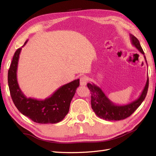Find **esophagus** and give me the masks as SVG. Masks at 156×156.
<instances>
[{
    "label": "esophagus",
    "instance_id": "obj_1",
    "mask_svg": "<svg viewBox=\"0 0 156 156\" xmlns=\"http://www.w3.org/2000/svg\"><path fill=\"white\" fill-rule=\"evenodd\" d=\"M88 81V78L87 76H82L80 79V84L81 86H86Z\"/></svg>",
    "mask_w": 156,
    "mask_h": 156
}]
</instances>
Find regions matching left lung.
I'll use <instances>...</instances> for the list:
<instances>
[{
	"instance_id": "8db88e82",
	"label": "left lung",
	"mask_w": 156,
	"mask_h": 156,
	"mask_svg": "<svg viewBox=\"0 0 156 156\" xmlns=\"http://www.w3.org/2000/svg\"><path fill=\"white\" fill-rule=\"evenodd\" d=\"M131 44L134 45L142 54L144 55L141 46L138 39L134 35L130 34ZM146 61V58L144 55ZM87 87L91 93V107L93 109L95 114L98 117L107 121H120L129 117L135 112V111L140 107L142 102L146 97L149 87V78L142 91L141 95L137 100L133 101L127 105H117L109 100V98L101 90V88L97 87L94 84L88 83Z\"/></svg>"
}]
</instances>
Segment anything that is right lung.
<instances>
[{
    "instance_id": "add662e5",
    "label": "right lung",
    "mask_w": 156,
    "mask_h": 156,
    "mask_svg": "<svg viewBox=\"0 0 156 156\" xmlns=\"http://www.w3.org/2000/svg\"><path fill=\"white\" fill-rule=\"evenodd\" d=\"M27 42L26 41L22 47ZM21 49L19 48L15 51L8 72L9 90L15 107L23 115L37 123L54 124L60 122L68 113L72 99L76 93V88L80 86V80L77 79L63 85L45 100L27 98L20 89L16 78Z\"/></svg>"
}]
</instances>
